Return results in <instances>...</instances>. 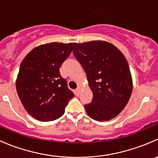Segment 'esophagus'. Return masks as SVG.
Listing matches in <instances>:
<instances>
[{"label": "esophagus", "instance_id": "obj_1", "mask_svg": "<svg viewBox=\"0 0 158 158\" xmlns=\"http://www.w3.org/2000/svg\"><path fill=\"white\" fill-rule=\"evenodd\" d=\"M80 92H81V88L80 87H78L77 89L75 90V93L76 94V95H80Z\"/></svg>", "mask_w": 158, "mask_h": 158}]
</instances>
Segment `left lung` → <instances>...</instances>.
<instances>
[{
  "instance_id": "1",
  "label": "left lung",
  "mask_w": 158,
  "mask_h": 158,
  "mask_svg": "<svg viewBox=\"0 0 158 158\" xmlns=\"http://www.w3.org/2000/svg\"><path fill=\"white\" fill-rule=\"evenodd\" d=\"M73 54L81 63L93 94L85 109L90 118L106 122L118 115L129 101L133 88L125 56L105 40L74 43Z\"/></svg>"
}]
</instances>
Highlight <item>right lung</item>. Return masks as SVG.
Segmentation results:
<instances>
[{
	"label": "right lung",
	"instance_id": "add662e5",
	"mask_svg": "<svg viewBox=\"0 0 158 158\" xmlns=\"http://www.w3.org/2000/svg\"><path fill=\"white\" fill-rule=\"evenodd\" d=\"M73 45V43L57 42L43 44L33 48L22 60L16 89L23 108L36 120L59 118L74 97L60 73Z\"/></svg>",
	"mask_w": 158,
	"mask_h": 158
}]
</instances>
